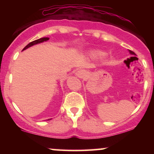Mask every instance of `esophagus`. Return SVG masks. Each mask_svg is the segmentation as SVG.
Wrapping results in <instances>:
<instances>
[{
	"mask_svg": "<svg viewBox=\"0 0 154 154\" xmlns=\"http://www.w3.org/2000/svg\"><path fill=\"white\" fill-rule=\"evenodd\" d=\"M76 75H77V77H79V78H84L87 75V72L84 69L78 70V71L76 72Z\"/></svg>",
	"mask_w": 154,
	"mask_h": 154,
	"instance_id": "esophagus-1",
	"label": "esophagus"
}]
</instances>
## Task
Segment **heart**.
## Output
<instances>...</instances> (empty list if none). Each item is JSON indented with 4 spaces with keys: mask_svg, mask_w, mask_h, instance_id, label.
Instances as JSON below:
<instances>
[{
    "mask_svg": "<svg viewBox=\"0 0 154 154\" xmlns=\"http://www.w3.org/2000/svg\"><path fill=\"white\" fill-rule=\"evenodd\" d=\"M92 56H93V58H95V59H96V58H99L103 56V54L99 52H93L92 53Z\"/></svg>",
    "mask_w": 154,
    "mask_h": 154,
    "instance_id": "b5f03b06",
    "label": "heart"
}]
</instances>
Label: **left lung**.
Listing matches in <instances>:
<instances>
[{"label": "left lung", "instance_id": "8db88e82", "mask_svg": "<svg viewBox=\"0 0 154 154\" xmlns=\"http://www.w3.org/2000/svg\"><path fill=\"white\" fill-rule=\"evenodd\" d=\"M129 52H130V54H131V55H133V56H136V54H135V53L133 52V51H130V50H129ZM133 57H134V58H135V56H133Z\"/></svg>", "mask_w": 154, "mask_h": 154}]
</instances>
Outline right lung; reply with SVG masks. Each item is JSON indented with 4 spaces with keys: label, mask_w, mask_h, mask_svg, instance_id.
I'll use <instances>...</instances> for the list:
<instances>
[{
    "label": "right lung",
    "mask_w": 154,
    "mask_h": 154,
    "mask_svg": "<svg viewBox=\"0 0 154 154\" xmlns=\"http://www.w3.org/2000/svg\"><path fill=\"white\" fill-rule=\"evenodd\" d=\"M49 40V38H42L38 39V40H34V41H32V42H31V43H29L27 45H26V46L24 48V49H23L22 51H24V50H26V49H27L28 48L32 46V45H37V44H39V43H43V42L47 41V40ZM49 119H48V120H49Z\"/></svg>",
    "instance_id": "obj_1"
}]
</instances>
